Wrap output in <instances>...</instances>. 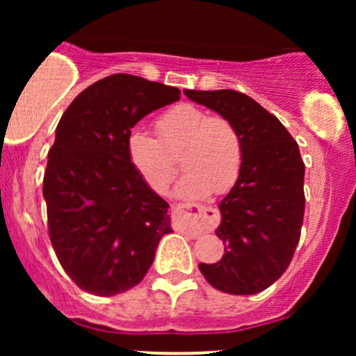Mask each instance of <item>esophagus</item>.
Returning <instances> with one entry per match:
<instances>
[{"instance_id": "1", "label": "esophagus", "mask_w": 356, "mask_h": 356, "mask_svg": "<svg viewBox=\"0 0 356 356\" xmlns=\"http://www.w3.org/2000/svg\"><path fill=\"white\" fill-rule=\"evenodd\" d=\"M175 226L177 229L199 236L204 231H209L218 222V212L212 207L197 206V204H177L175 206Z\"/></svg>"}]
</instances>
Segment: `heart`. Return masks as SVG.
I'll return each instance as SVG.
<instances>
[{
  "instance_id": "1",
  "label": "heart",
  "mask_w": 356,
  "mask_h": 356,
  "mask_svg": "<svg viewBox=\"0 0 356 356\" xmlns=\"http://www.w3.org/2000/svg\"><path fill=\"white\" fill-rule=\"evenodd\" d=\"M159 138L134 129L125 142L127 159L150 189L164 194L175 177L174 155L182 150L186 175L175 187L182 199L224 194L238 181L243 140L231 120L191 104L167 110L155 122Z\"/></svg>"
}]
</instances>
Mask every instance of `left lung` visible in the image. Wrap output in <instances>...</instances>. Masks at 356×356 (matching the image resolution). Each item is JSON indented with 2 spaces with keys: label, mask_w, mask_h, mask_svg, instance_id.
Segmentation results:
<instances>
[{
  "label": "left lung",
  "mask_w": 356,
  "mask_h": 356,
  "mask_svg": "<svg viewBox=\"0 0 356 356\" xmlns=\"http://www.w3.org/2000/svg\"><path fill=\"white\" fill-rule=\"evenodd\" d=\"M226 117L243 140L238 181L219 204L216 229L226 244L214 264H199L206 281L229 295H256L291 263L305 216V164L300 147L277 118L236 90H184Z\"/></svg>",
  "instance_id": "1"
}]
</instances>
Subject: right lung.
I'll use <instances>...</instances> for the list:
<instances>
[{
	"mask_svg": "<svg viewBox=\"0 0 356 356\" xmlns=\"http://www.w3.org/2000/svg\"><path fill=\"white\" fill-rule=\"evenodd\" d=\"M179 99L177 88L117 73L85 88L60 118L43 197L56 257L83 291H129L172 232L169 204L130 165L125 142L138 120Z\"/></svg>",
	"mask_w": 356,
	"mask_h": 356,
	"instance_id": "1",
	"label": "right lung"
}]
</instances>
